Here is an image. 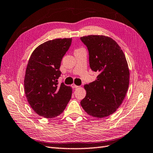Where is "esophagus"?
Returning a JSON list of instances; mask_svg holds the SVG:
<instances>
[{
  "label": "esophagus",
  "mask_w": 153,
  "mask_h": 153,
  "mask_svg": "<svg viewBox=\"0 0 153 153\" xmlns=\"http://www.w3.org/2000/svg\"><path fill=\"white\" fill-rule=\"evenodd\" d=\"M71 86H72V88H78V87H79L78 86L76 85L75 84H72Z\"/></svg>",
  "instance_id": "34e87169"
}]
</instances>
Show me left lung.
<instances>
[{
  "label": "left lung",
  "instance_id": "left-lung-1",
  "mask_svg": "<svg viewBox=\"0 0 153 153\" xmlns=\"http://www.w3.org/2000/svg\"><path fill=\"white\" fill-rule=\"evenodd\" d=\"M89 52L91 69L97 72V79L84 86L85 97L81 101L91 117L104 118L113 114L124 101L129 82L126 56L118 43L103 35L81 37Z\"/></svg>",
  "mask_w": 153,
  "mask_h": 153
}]
</instances>
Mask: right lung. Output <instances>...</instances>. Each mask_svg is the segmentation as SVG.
I'll use <instances>...</instances> for the list:
<instances>
[{
    "label": "right lung",
    "instance_id": "right-lung-1",
    "mask_svg": "<svg viewBox=\"0 0 153 153\" xmlns=\"http://www.w3.org/2000/svg\"><path fill=\"white\" fill-rule=\"evenodd\" d=\"M71 42L72 38L49 40L30 55L24 78L25 94L30 107L41 117L59 115L71 99V87L58 82L61 62Z\"/></svg>",
    "mask_w": 153,
    "mask_h": 153
}]
</instances>
